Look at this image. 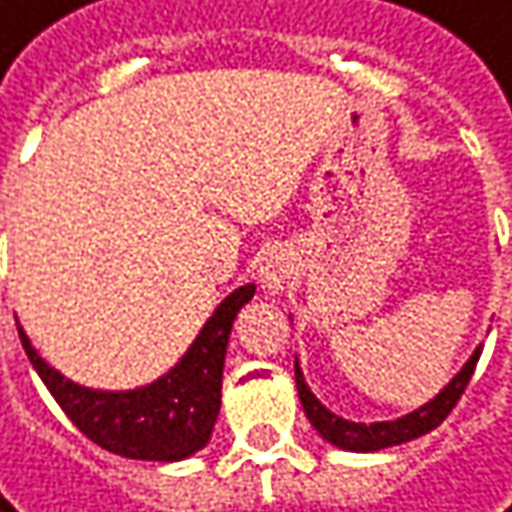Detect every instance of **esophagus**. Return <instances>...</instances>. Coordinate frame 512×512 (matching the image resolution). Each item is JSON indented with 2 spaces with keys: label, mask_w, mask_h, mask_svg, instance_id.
Masks as SVG:
<instances>
[{
  "label": "esophagus",
  "mask_w": 512,
  "mask_h": 512,
  "mask_svg": "<svg viewBox=\"0 0 512 512\" xmlns=\"http://www.w3.org/2000/svg\"><path fill=\"white\" fill-rule=\"evenodd\" d=\"M260 278H263V284H266L269 292L284 289L286 278H289V263H286V257H269V260L263 263V269H260Z\"/></svg>",
  "instance_id": "esophagus-1"
}]
</instances>
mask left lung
<instances>
[{"label": "left lung", "instance_id": "obj_1", "mask_svg": "<svg viewBox=\"0 0 512 512\" xmlns=\"http://www.w3.org/2000/svg\"><path fill=\"white\" fill-rule=\"evenodd\" d=\"M478 356H481V347L472 353V359L464 365V371L455 376L440 394H437L432 403H426L423 408L411 411L400 420H388V423H350L342 420L339 414L327 411V408L318 403L313 397V391L307 388L304 374L298 368V359H295V385H298V397H301V406L304 414L310 417V423L316 426V432L324 440H330L333 446H342L350 452H376V449H388V446H400L406 440H414L420 435H429L432 429H437L449 411L458 406L461 394L466 391L469 379L475 374V365H478Z\"/></svg>", "mask_w": 512, "mask_h": 512}]
</instances>
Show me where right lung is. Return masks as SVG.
<instances>
[{
	"instance_id": "right-lung-1",
	"label": "right lung",
	"mask_w": 512,
	"mask_h": 512,
	"mask_svg": "<svg viewBox=\"0 0 512 512\" xmlns=\"http://www.w3.org/2000/svg\"><path fill=\"white\" fill-rule=\"evenodd\" d=\"M255 286H240L214 310L185 359L159 382L138 391H89L63 379L37 356L19 330L34 371L46 382L57 406L92 443L136 461H182L199 452L220 414L223 362L234 316L249 304Z\"/></svg>"
}]
</instances>
